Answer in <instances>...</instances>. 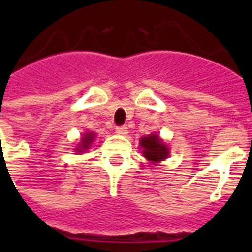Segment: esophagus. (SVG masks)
Returning a JSON list of instances; mask_svg holds the SVG:
<instances>
[{"instance_id":"obj_1","label":"esophagus","mask_w":252,"mask_h":252,"mask_svg":"<svg viewBox=\"0 0 252 252\" xmlns=\"http://www.w3.org/2000/svg\"><path fill=\"white\" fill-rule=\"evenodd\" d=\"M116 132L119 133V135H122V136H126V135L128 133L127 126H125V125H122V126H117V127H116Z\"/></svg>"}]
</instances>
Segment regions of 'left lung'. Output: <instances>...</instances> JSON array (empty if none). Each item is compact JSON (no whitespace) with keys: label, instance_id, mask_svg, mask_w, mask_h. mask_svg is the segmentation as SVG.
Here are the masks:
<instances>
[{"label":"left lung","instance_id":"obj_1","mask_svg":"<svg viewBox=\"0 0 252 252\" xmlns=\"http://www.w3.org/2000/svg\"><path fill=\"white\" fill-rule=\"evenodd\" d=\"M140 146L142 148V155L153 164L164 161L169 157V148L164 140L160 139L159 135H155V133L141 137Z\"/></svg>","mask_w":252,"mask_h":252}]
</instances>
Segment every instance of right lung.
Wrapping results in <instances>:
<instances>
[{
	"instance_id": "1",
	"label": "right lung",
	"mask_w": 252,
	"mask_h": 252,
	"mask_svg": "<svg viewBox=\"0 0 252 252\" xmlns=\"http://www.w3.org/2000/svg\"><path fill=\"white\" fill-rule=\"evenodd\" d=\"M95 135L93 132H84L83 136L81 137V142L78 144L77 148L74 149L77 153H83V151H86L87 149H90L91 144L93 142V140H94Z\"/></svg>"
}]
</instances>
